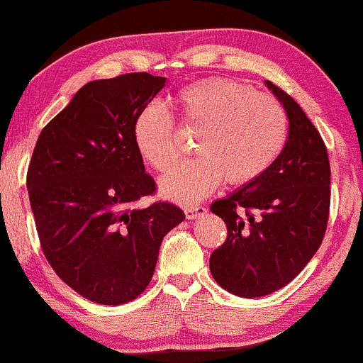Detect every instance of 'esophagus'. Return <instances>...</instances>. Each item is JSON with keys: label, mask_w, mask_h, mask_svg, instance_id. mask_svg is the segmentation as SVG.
I'll use <instances>...</instances> for the list:
<instances>
[{"label": "esophagus", "mask_w": 363, "mask_h": 363, "mask_svg": "<svg viewBox=\"0 0 363 363\" xmlns=\"http://www.w3.org/2000/svg\"><path fill=\"white\" fill-rule=\"evenodd\" d=\"M206 213V208L201 205H190L185 208V216L188 220H195L199 216H203Z\"/></svg>", "instance_id": "34e87169"}]
</instances>
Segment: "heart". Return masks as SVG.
<instances>
[{
  "instance_id": "b5f03b06",
  "label": "heart",
  "mask_w": 363,
  "mask_h": 363,
  "mask_svg": "<svg viewBox=\"0 0 363 363\" xmlns=\"http://www.w3.org/2000/svg\"><path fill=\"white\" fill-rule=\"evenodd\" d=\"M178 123L196 133L195 158L177 164L160 182L167 199L190 203L220 183L245 185L262 177L285 147L289 115L277 98L233 79H206L175 96ZM136 148L155 170L168 172L182 155L175 125L162 108L141 110L133 125Z\"/></svg>"
}]
</instances>
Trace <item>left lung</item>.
Returning <instances> with one entry per match:
<instances>
[{"label": "left lung", "instance_id": "1", "mask_svg": "<svg viewBox=\"0 0 363 363\" xmlns=\"http://www.w3.org/2000/svg\"><path fill=\"white\" fill-rule=\"evenodd\" d=\"M289 115V138L268 170L210 210L227 240L210 257L216 284L257 298L290 284L317 253L330 211V163L318 130L284 89L267 79Z\"/></svg>", "mask_w": 363, "mask_h": 363}]
</instances>
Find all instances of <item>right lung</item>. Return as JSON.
Here are the masks:
<instances>
[{"label":"right lung","instance_id":"obj_1","mask_svg":"<svg viewBox=\"0 0 363 363\" xmlns=\"http://www.w3.org/2000/svg\"><path fill=\"white\" fill-rule=\"evenodd\" d=\"M164 79L140 72L86 83L33 150L26 186L41 248L56 275L95 303L143 294L163 237L185 220L170 201L135 206L157 183L133 125Z\"/></svg>","mask_w":363,"mask_h":363}]
</instances>
